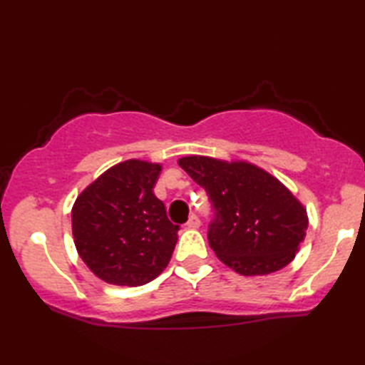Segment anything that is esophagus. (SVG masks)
Instances as JSON below:
<instances>
[{
    "label": "esophagus",
    "mask_w": 365,
    "mask_h": 365,
    "mask_svg": "<svg viewBox=\"0 0 365 365\" xmlns=\"http://www.w3.org/2000/svg\"><path fill=\"white\" fill-rule=\"evenodd\" d=\"M201 225V220H200V217H197L196 214H191L190 215V219H188V222H187V228H197Z\"/></svg>",
    "instance_id": "esophagus-1"
}]
</instances>
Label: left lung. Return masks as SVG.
I'll return each mask as SVG.
<instances>
[{
  "instance_id": "8db88e82",
  "label": "left lung",
  "mask_w": 365,
  "mask_h": 365,
  "mask_svg": "<svg viewBox=\"0 0 365 365\" xmlns=\"http://www.w3.org/2000/svg\"><path fill=\"white\" fill-rule=\"evenodd\" d=\"M178 165L206 190L214 209L207 240L222 262L248 277L293 261L306 237L307 214L285 185L243 160L187 156Z\"/></svg>"
}]
</instances>
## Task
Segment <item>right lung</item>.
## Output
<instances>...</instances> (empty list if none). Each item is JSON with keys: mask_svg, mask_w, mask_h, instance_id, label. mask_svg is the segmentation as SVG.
I'll list each match as a JSON object with an SVG mask.
<instances>
[{"mask_svg": "<svg viewBox=\"0 0 365 365\" xmlns=\"http://www.w3.org/2000/svg\"><path fill=\"white\" fill-rule=\"evenodd\" d=\"M159 174V164L128 159L88 185L72 207L78 256L110 285H145L170 261L178 225L153 191Z\"/></svg>", "mask_w": 365, "mask_h": 365, "instance_id": "right-lung-1", "label": "right lung"}]
</instances>
